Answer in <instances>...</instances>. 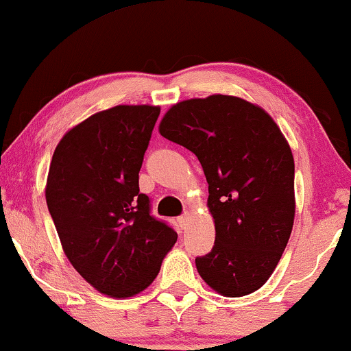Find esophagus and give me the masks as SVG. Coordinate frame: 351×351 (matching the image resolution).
Returning a JSON list of instances; mask_svg holds the SVG:
<instances>
[{"instance_id": "1", "label": "esophagus", "mask_w": 351, "mask_h": 351, "mask_svg": "<svg viewBox=\"0 0 351 351\" xmlns=\"http://www.w3.org/2000/svg\"><path fill=\"white\" fill-rule=\"evenodd\" d=\"M177 221H179L180 228H182V229L187 228V226H189V221H190V216H189V213H184L182 216H179V219H177Z\"/></svg>"}]
</instances>
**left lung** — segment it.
Segmentation results:
<instances>
[{
  "label": "left lung",
  "mask_w": 351,
  "mask_h": 351,
  "mask_svg": "<svg viewBox=\"0 0 351 351\" xmlns=\"http://www.w3.org/2000/svg\"><path fill=\"white\" fill-rule=\"evenodd\" d=\"M159 133L192 151L208 182L216 237L195 258L198 274L219 295H250L274 274L295 221L288 141L265 110L223 94L172 106Z\"/></svg>",
  "instance_id": "8db88e82"
}]
</instances>
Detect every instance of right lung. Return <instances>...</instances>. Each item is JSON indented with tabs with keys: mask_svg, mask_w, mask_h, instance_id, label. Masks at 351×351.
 Wrapping results in <instances>:
<instances>
[{
	"mask_svg": "<svg viewBox=\"0 0 351 351\" xmlns=\"http://www.w3.org/2000/svg\"><path fill=\"white\" fill-rule=\"evenodd\" d=\"M161 109L117 106L60 140L45 198L68 261L102 295L148 288L177 232L151 215L138 174Z\"/></svg>",
	"mask_w": 351,
	"mask_h": 351,
	"instance_id": "right-lung-1",
	"label": "right lung"
}]
</instances>
